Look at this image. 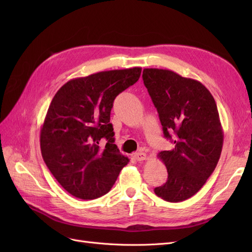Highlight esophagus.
Masks as SVG:
<instances>
[{"instance_id": "1", "label": "esophagus", "mask_w": 252, "mask_h": 252, "mask_svg": "<svg viewBox=\"0 0 252 252\" xmlns=\"http://www.w3.org/2000/svg\"><path fill=\"white\" fill-rule=\"evenodd\" d=\"M133 158L136 159L138 162H141V161H144V159L147 158V156L145 152H143L142 150H139L138 152H135V154L133 155Z\"/></svg>"}]
</instances>
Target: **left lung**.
<instances>
[{"instance_id":"left-lung-1","label":"left lung","mask_w":252,"mask_h":252,"mask_svg":"<svg viewBox=\"0 0 252 252\" xmlns=\"http://www.w3.org/2000/svg\"><path fill=\"white\" fill-rule=\"evenodd\" d=\"M143 81L164 136L174 144L172 150L158 155L168 179L155 193L167 202L185 201L203 187L222 152L224 134L216 101L202 83L168 69L145 68Z\"/></svg>"}]
</instances>
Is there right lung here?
<instances>
[{"mask_svg":"<svg viewBox=\"0 0 252 252\" xmlns=\"http://www.w3.org/2000/svg\"><path fill=\"white\" fill-rule=\"evenodd\" d=\"M141 71L133 67L73 79L52 98L41 128L42 157L60 185L78 199L107 193L129 162L114 144L110 111ZM103 138L105 148L99 145Z\"/></svg>","mask_w":252,"mask_h":252,"instance_id":"1","label":"right lung"}]
</instances>
